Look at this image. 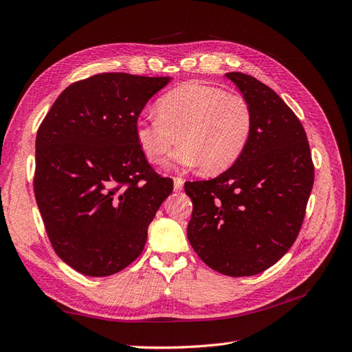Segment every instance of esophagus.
Segmentation results:
<instances>
[{
	"instance_id": "1",
	"label": "esophagus",
	"mask_w": 352,
	"mask_h": 352,
	"mask_svg": "<svg viewBox=\"0 0 352 352\" xmlns=\"http://www.w3.org/2000/svg\"><path fill=\"white\" fill-rule=\"evenodd\" d=\"M173 182H175V185H173V189L176 190V192H180V190L184 189V184H185V180H184L182 177H173Z\"/></svg>"
}]
</instances>
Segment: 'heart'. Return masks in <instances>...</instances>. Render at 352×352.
Listing matches in <instances>:
<instances>
[{"label":"heart","instance_id":"heart-1","mask_svg":"<svg viewBox=\"0 0 352 352\" xmlns=\"http://www.w3.org/2000/svg\"><path fill=\"white\" fill-rule=\"evenodd\" d=\"M158 116H141L138 145L155 164L177 141L166 166H201L206 175L225 172L241 157L252 132V110L242 95L199 82L168 91L155 104Z\"/></svg>","mask_w":352,"mask_h":352}]
</instances>
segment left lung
Listing matches in <instances>:
<instances>
[{
    "label": "left lung",
    "instance_id": "1",
    "mask_svg": "<svg viewBox=\"0 0 352 352\" xmlns=\"http://www.w3.org/2000/svg\"><path fill=\"white\" fill-rule=\"evenodd\" d=\"M252 110L241 157L220 176L185 184L192 199L190 247L208 267L241 278L264 272L292 247L314 182L310 145L300 119L267 85L226 73Z\"/></svg>",
    "mask_w": 352,
    "mask_h": 352
}]
</instances>
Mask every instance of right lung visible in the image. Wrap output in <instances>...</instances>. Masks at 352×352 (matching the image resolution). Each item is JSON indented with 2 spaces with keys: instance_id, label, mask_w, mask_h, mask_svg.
Returning <instances> with one entry per match:
<instances>
[{
  "instance_id": "right-lung-1",
  "label": "right lung",
  "mask_w": 352,
  "mask_h": 352,
  "mask_svg": "<svg viewBox=\"0 0 352 352\" xmlns=\"http://www.w3.org/2000/svg\"><path fill=\"white\" fill-rule=\"evenodd\" d=\"M170 78L100 73L72 83L36 133L34 190L50 242L92 278L127 267L173 180L148 164L135 124Z\"/></svg>"
}]
</instances>
